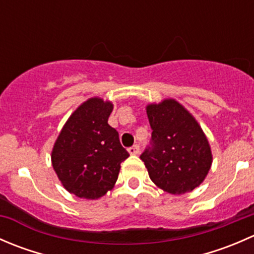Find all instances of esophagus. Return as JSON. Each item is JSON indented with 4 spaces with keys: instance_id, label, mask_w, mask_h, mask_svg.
<instances>
[{
    "instance_id": "34e87169",
    "label": "esophagus",
    "mask_w": 254,
    "mask_h": 254,
    "mask_svg": "<svg viewBox=\"0 0 254 254\" xmlns=\"http://www.w3.org/2000/svg\"><path fill=\"white\" fill-rule=\"evenodd\" d=\"M130 155H139L140 153V146L139 145H132L131 147L127 148Z\"/></svg>"
}]
</instances>
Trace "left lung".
<instances>
[{
    "label": "left lung",
    "instance_id": "1",
    "mask_svg": "<svg viewBox=\"0 0 254 254\" xmlns=\"http://www.w3.org/2000/svg\"><path fill=\"white\" fill-rule=\"evenodd\" d=\"M147 118L152 134L140 158L151 181L171 194L191 191L205 179L212 162L203 130L173 99L147 106Z\"/></svg>",
    "mask_w": 254,
    "mask_h": 254
}]
</instances>
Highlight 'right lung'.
<instances>
[{
	"label": "right lung",
	"mask_w": 254,
	"mask_h": 254,
	"mask_svg": "<svg viewBox=\"0 0 254 254\" xmlns=\"http://www.w3.org/2000/svg\"><path fill=\"white\" fill-rule=\"evenodd\" d=\"M111 102L91 98L68 118L54 145L51 161L63 186L78 198L98 199L111 190L129 152L108 124Z\"/></svg>",
	"instance_id": "1"
}]
</instances>
